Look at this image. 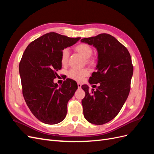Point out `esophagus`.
I'll return each instance as SVG.
<instances>
[{
	"mask_svg": "<svg viewBox=\"0 0 154 154\" xmlns=\"http://www.w3.org/2000/svg\"><path fill=\"white\" fill-rule=\"evenodd\" d=\"M77 85H78V88H81V87H82V84H81V83H77Z\"/></svg>",
	"mask_w": 154,
	"mask_h": 154,
	"instance_id": "1",
	"label": "esophagus"
}]
</instances>
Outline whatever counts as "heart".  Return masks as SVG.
Instances as JSON below:
<instances>
[{
  "mask_svg": "<svg viewBox=\"0 0 154 154\" xmlns=\"http://www.w3.org/2000/svg\"><path fill=\"white\" fill-rule=\"evenodd\" d=\"M74 51L85 59V62L87 64L89 65V66H94L96 64V60L94 58H91L93 53V50L89 45L87 44H80L76 46L74 48ZM69 57V50L67 49H64L61 54V62L64 66L67 64ZM88 74H89V71L87 69L81 70L72 69L69 71L68 76L74 80L82 82L85 77L88 75Z\"/></svg>",
  "mask_w": 154,
  "mask_h": 154,
  "instance_id": "b5f03b06",
  "label": "heart"
}]
</instances>
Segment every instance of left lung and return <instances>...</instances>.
Here are the masks:
<instances>
[{"instance_id":"left-lung-1","label":"left lung","mask_w":154,"mask_h":154,"mask_svg":"<svg viewBox=\"0 0 154 154\" xmlns=\"http://www.w3.org/2000/svg\"><path fill=\"white\" fill-rule=\"evenodd\" d=\"M81 42L92 45L98 53L97 71L92 74L89 83L99 86L91 92L87 85L82 86L85 92L82 101L83 115L91 123L103 125L118 114L128 96L134 71L131 57L128 49L109 34L84 38Z\"/></svg>"}]
</instances>
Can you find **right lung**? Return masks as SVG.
<instances>
[{"label": "right lung", "mask_w": 154, "mask_h": 154, "mask_svg": "<svg viewBox=\"0 0 154 154\" xmlns=\"http://www.w3.org/2000/svg\"><path fill=\"white\" fill-rule=\"evenodd\" d=\"M81 38H73L54 32L32 41L26 49L19 63L22 94L27 105L41 122L54 125L62 122L67 103L78 85L67 78L60 87L54 83L57 71L62 69V51Z\"/></svg>", "instance_id": "add662e5"}]
</instances>
